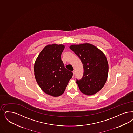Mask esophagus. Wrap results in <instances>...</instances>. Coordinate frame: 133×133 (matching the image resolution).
I'll list each match as a JSON object with an SVG mask.
<instances>
[{
	"label": "esophagus",
	"mask_w": 133,
	"mask_h": 133,
	"mask_svg": "<svg viewBox=\"0 0 133 133\" xmlns=\"http://www.w3.org/2000/svg\"><path fill=\"white\" fill-rule=\"evenodd\" d=\"M73 77H74V75H75V72H74V71H73Z\"/></svg>",
	"instance_id": "1"
}]
</instances>
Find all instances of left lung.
<instances>
[{
	"instance_id": "8db88e82",
	"label": "left lung",
	"mask_w": 133,
	"mask_h": 133,
	"mask_svg": "<svg viewBox=\"0 0 133 133\" xmlns=\"http://www.w3.org/2000/svg\"><path fill=\"white\" fill-rule=\"evenodd\" d=\"M70 49L78 55L83 67V75L77 83L80 91L87 95L99 91L107 81L109 65L105 54L91 44L72 45Z\"/></svg>"
}]
</instances>
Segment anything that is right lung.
Instances as JSON below:
<instances>
[{"mask_svg":"<svg viewBox=\"0 0 133 133\" xmlns=\"http://www.w3.org/2000/svg\"><path fill=\"white\" fill-rule=\"evenodd\" d=\"M64 48L62 44L46 46L34 63L37 83L43 91L53 97L59 96L64 93L73 75L65 67L61 59Z\"/></svg>","mask_w":133,"mask_h":133,"instance_id":"right-lung-1","label":"right lung"}]
</instances>
